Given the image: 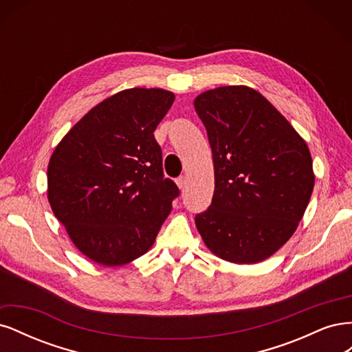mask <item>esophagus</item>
<instances>
[{
	"instance_id": "34e87169",
	"label": "esophagus",
	"mask_w": 352,
	"mask_h": 352,
	"mask_svg": "<svg viewBox=\"0 0 352 352\" xmlns=\"http://www.w3.org/2000/svg\"><path fill=\"white\" fill-rule=\"evenodd\" d=\"M186 184H188L186 176H180V177L176 179V185H177V188H179L180 190H184V189L186 188Z\"/></svg>"
}]
</instances>
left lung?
I'll return each mask as SVG.
<instances>
[{"label":"left lung","mask_w":352,"mask_h":352,"mask_svg":"<svg viewBox=\"0 0 352 352\" xmlns=\"http://www.w3.org/2000/svg\"><path fill=\"white\" fill-rule=\"evenodd\" d=\"M214 166V195L195 217L206 247L235 264H255L294 235L314 188L307 142L272 102L245 85L197 95Z\"/></svg>","instance_id":"left-lung-1"}]
</instances>
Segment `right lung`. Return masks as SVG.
<instances>
[{
    "label": "right lung",
    "instance_id": "add662e5",
    "mask_svg": "<svg viewBox=\"0 0 352 352\" xmlns=\"http://www.w3.org/2000/svg\"><path fill=\"white\" fill-rule=\"evenodd\" d=\"M175 94L129 88L92 107L51 154L47 197L85 257L117 267L151 250L179 189L154 138Z\"/></svg>",
    "mask_w": 352,
    "mask_h": 352
}]
</instances>
